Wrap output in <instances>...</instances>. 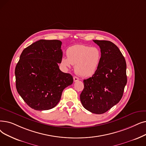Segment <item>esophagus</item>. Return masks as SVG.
<instances>
[{"label":"esophagus","instance_id":"obj_1","mask_svg":"<svg viewBox=\"0 0 146 146\" xmlns=\"http://www.w3.org/2000/svg\"><path fill=\"white\" fill-rule=\"evenodd\" d=\"M79 80V79L78 78V77H76V76H74L73 77V80H74V82H77V81H78Z\"/></svg>","mask_w":146,"mask_h":146}]
</instances>
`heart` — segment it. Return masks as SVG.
Returning <instances> with one entry per match:
<instances>
[{"label": "heart", "instance_id": "heart-1", "mask_svg": "<svg viewBox=\"0 0 146 146\" xmlns=\"http://www.w3.org/2000/svg\"><path fill=\"white\" fill-rule=\"evenodd\" d=\"M67 58L61 59V64L65 67L75 65V72L81 77L92 76L98 68L101 52L97 47L84 45H75L69 47L66 52Z\"/></svg>", "mask_w": 146, "mask_h": 146}]
</instances>
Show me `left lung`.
Here are the masks:
<instances>
[{"mask_svg": "<svg viewBox=\"0 0 146 146\" xmlns=\"http://www.w3.org/2000/svg\"><path fill=\"white\" fill-rule=\"evenodd\" d=\"M100 46V62L92 76L84 80L80 101L87 110L103 114L121 100L127 83L126 64L118 47L110 41L94 40Z\"/></svg>", "mask_w": 146, "mask_h": 146, "instance_id": "left-lung-1", "label": "left lung"}]
</instances>
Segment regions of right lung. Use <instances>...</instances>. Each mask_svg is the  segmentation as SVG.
<instances>
[{
    "mask_svg": "<svg viewBox=\"0 0 146 146\" xmlns=\"http://www.w3.org/2000/svg\"><path fill=\"white\" fill-rule=\"evenodd\" d=\"M62 42L39 40L25 48L15 70L16 88L27 104L36 110L51 109L58 103L73 76L62 72Z\"/></svg>",
    "mask_w": 146,
    "mask_h": 146,
    "instance_id": "right-lung-1",
    "label": "right lung"
}]
</instances>
